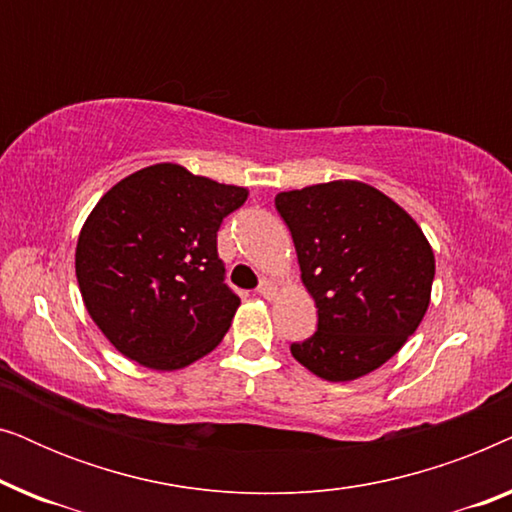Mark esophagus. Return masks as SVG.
I'll return each instance as SVG.
<instances>
[{
  "label": "esophagus",
  "mask_w": 512,
  "mask_h": 512,
  "mask_svg": "<svg viewBox=\"0 0 512 512\" xmlns=\"http://www.w3.org/2000/svg\"><path fill=\"white\" fill-rule=\"evenodd\" d=\"M256 293H258V296H263V298H272V293H275V286H272V282H268V279H263V282L258 284Z\"/></svg>",
  "instance_id": "esophagus-1"
}]
</instances>
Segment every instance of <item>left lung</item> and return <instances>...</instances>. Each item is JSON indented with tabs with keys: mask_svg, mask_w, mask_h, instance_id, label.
<instances>
[{
	"mask_svg": "<svg viewBox=\"0 0 512 512\" xmlns=\"http://www.w3.org/2000/svg\"><path fill=\"white\" fill-rule=\"evenodd\" d=\"M317 331L291 342L293 359L328 382H349L389 361L417 331L436 275L422 228L394 200L331 181L279 193Z\"/></svg>",
	"mask_w": 512,
	"mask_h": 512,
	"instance_id": "8db88e82",
	"label": "left lung"
}]
</instances>
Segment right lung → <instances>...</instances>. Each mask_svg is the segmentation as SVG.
Segmentation results:
<instances>
[{
	"label": "right lung",
	"instance_id": "add662e5",
	"mask_svg": "<svg viewBox=\"0 0 512 512\" xmlns=\"http://www.w3.org/2000/svg\"><path fill=\"white\" fill-rule=\"evenodd\" d=\"M247 195L172 163L144 167L102 195L76 244V279L123 356L177 370L219 345L240 298L226 284L216 233Z\"/></svg>",
	"mask_w": 512,
	"mask_h": 512
}]
</instances>
